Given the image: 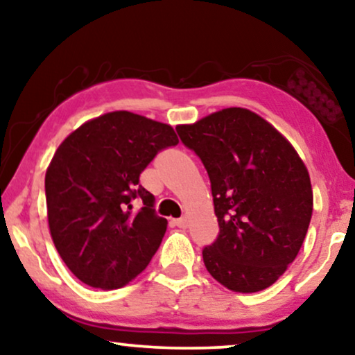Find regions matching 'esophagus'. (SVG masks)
<instances>
[{"label": "esophagus", "mask_w": 355, "mask_h": 355, "mask_svg": "<svg viewBox=\"0 0 355 355\" xmlns=\"http://www.w3.org/2000/svg\"><path fill=\"white\" fill-rule=\"evenodd\" d=\"M174 225H176L178 227H187L189 226V218L187 216H182V218H179V220H174Z\"/></svg>", "instance_id": "1"}]
</instances>
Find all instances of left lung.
I'll list each match as a JSON object with an SVG mask.
<instances>
[{"label":"left lung","instance_id":"left-lung-1","mask_svg":"<svg viewBox=\"0 0 355 355\" xmlns=\"http://www.w3.org/2000/svg\"><path fill=\"white\" fill-rule=\"evenodd\" d=\"M176 130L210 178L220 234L202 252L208 273L234 293L270 288L297 257L312 218L302 158L245 108H225Z\"/></svg>","mask_w":355,"mask_h":355}]
</instances>
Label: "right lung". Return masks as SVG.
I'll use <instances>...</instances> for the list:
<instances>
[{"label": "right lung", "instance_id": "obj_1", "mask_svg": "<svg viewBox=\"0 0 355 355\" xmlns=\"http://www.w3.org/2000/svg\"><path fill=\"white\" fill-rule=\"evenodd\" d=\"M178 142L169 124L111 111L58 147L45 174L48 226L58 254L82 283L118 289L147 268L168 221L155 215V198L139 176L159 150Z\"/></svg>", "mask_w": 355, "mask_h": 355}]
</instances>
